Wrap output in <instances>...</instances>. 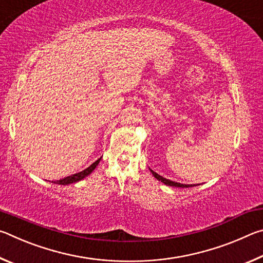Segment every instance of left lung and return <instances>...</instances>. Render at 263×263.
I'll return each instance as SVG.
<instances>
[{"instance_id": "left-lung-1", "label": "left lung", "mask_w": 263, "mask_h": 263, "mask_svg": "<svg viewBox=\"0 0 263 263\" xmlns=\"http://www.w3.org/2000/svg\"><path fill=\"white\" fill-rule=\"evenodd\" d=\"M149 171L152 172V174H153V176L155 177V179L159 180V181H161L162 183H164L166 185L177 186V188H189V186H193V184H182V183H179V182H174V181L167 180V179H164V177H162V176H160L159 174H157V173H155V172H153L152 169H149ZM194 185H195V184H194Z\"/></svg>"}]
</instances>
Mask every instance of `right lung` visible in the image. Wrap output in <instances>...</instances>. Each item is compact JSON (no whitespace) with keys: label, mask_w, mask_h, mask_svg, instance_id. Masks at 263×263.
<instances>
[{"label":"right lung","mask_w":263,"mask_h":263,"mask_svg":"<svg viewBox=\"0 0 263 263\" xmlns=\"http://www.w3.org/2000/svg\"><path fill=\"white\" fill-rule=\"evenodd\" d=\"M101 159H102V158H100L99 160H96V161H95L94 163L90 164V166H89L88 168L84 169V171L80 172V173H77V174H73V175H70V176L65 177V179H62V180H59V181H54V182H53V183H57V184H62V185H67V184H70V183H75V182H79V181H81L82 179H84V177L88 176L89 174H91L92 171H94V169L96 168L97 164L100 163Z\"/></svg>","instance_id":"1"}]
</instances>
